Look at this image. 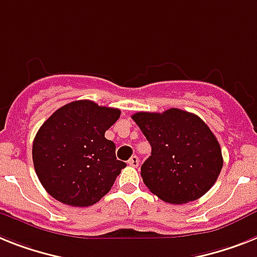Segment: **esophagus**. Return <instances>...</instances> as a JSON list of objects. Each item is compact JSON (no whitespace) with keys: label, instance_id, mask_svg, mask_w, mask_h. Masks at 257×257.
Segmentation results:
<instances>
[{"label":"esophagus","instance_id":"obj_1","mask_svg":"<svg viewBox=\"0 0 257 257\" xmlns=\"http://www.w3.org/2000/svg\"><path fill=\"white\" fill-rule=\"evenodd\" d=\"M127 163H128L130 167H138V165H139V158H138V156H133Z\"/></svg>","mask_w":257,"mask_h":257}]
</instances>
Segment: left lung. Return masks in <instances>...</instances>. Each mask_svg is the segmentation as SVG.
<instances>
[{
	"instance_id": "left-lung-1",
	"label": "left lung",
	"mask_w": 257,
	"mask_h": 257,
	"mask_svg": "<svg viewBox=\"0 0 257 257\" xmlns=\"http://www.w3.org/2000/svg\"><path fill=\"white\" fill-rule=\"evenodd\" d=\"M148 143L151 156L143 163V182L168 203L198 200L215 184L223 167L217 138L196 114L180 109L133 115Z\"/></svg>"
}]
</instances>
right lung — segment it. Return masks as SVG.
<instances>
[{"mask_svg": "<svg viewBox=\"0 0 257 257\" xmlns=\"http://www.w3.org/2000/svg\"><path fill=\"white\" fill-rule=\"evenodd\" d=\"M119 109L80 99L61 106L38 130L33 162L38 179L55 200L85 207L109 192L126 163L105 138Z\"/></svg>", "mask_w": 257, "mask_h": 257, "instance_id": "add662e5", "label": "right lung"}]
</instances>
